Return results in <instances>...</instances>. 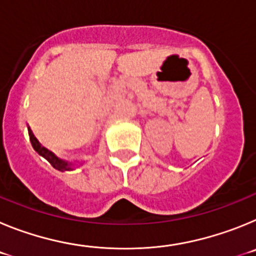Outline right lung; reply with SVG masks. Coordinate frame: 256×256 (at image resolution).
<instances>
[{"instance_id": "1", "label": "right lung", "mask_w": 256, "mask_h": 256, "mask_svg": "<svg viewBox=\"0 0 256 256\" xmlns=\"http://www.w3.org/2000/svg\"><path fill=\"white\" fill-rule=\"evenodd\" d=\"M29 132V138H30V142H32V146H33V148H34L36 151H37L38 154H40V156H44V159L47 160V162H50V164L54 166L55 169H58V170H72V166H70V162H62V160H60L58 158H56L54 154L51 152V151L47 150L46 148H44L42 144L38 142V140L36 138L34 134H33V132H32L30 130H28Z\"/></svg>"}]
</instances>
